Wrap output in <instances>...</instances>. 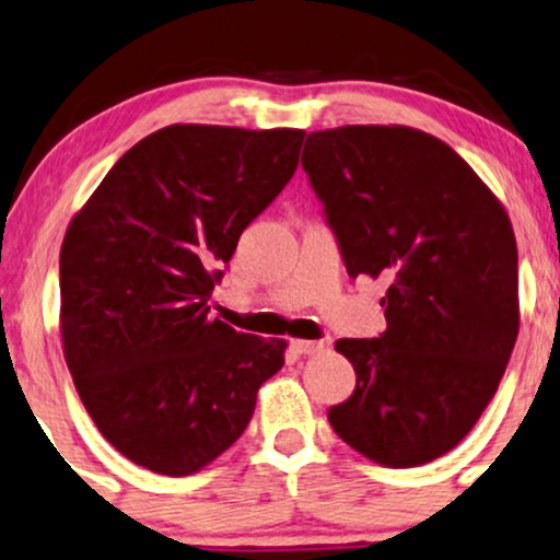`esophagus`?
<instances>
[{"label":"esophagus","mask_w":560,"mask_h":560,"mask_svg":"<svg viewBox=\"0 0 560 560\" xmlns=\"http://www.w3.org/2000/svg\"><path fill=\"white\" fill-rule=\"evenodd\" d=\"M293 353L299 355H314V353H322L324 350V342H314V340H293L291 342Z\"/></svg>","instance_id":"obj_1"}]
</instances>
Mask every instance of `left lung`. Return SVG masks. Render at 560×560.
Masks as SVG:
<instances>
[{"instance_id": "1", "label": "left lung", "mask_w": 560, "mask_h": 560, "mask_svg": "<svg viewBox=\"0 0 560 560\" xmlns=\"http://www.w3.org/2000/svg\"><path fill=\"white\" fill-rule=\"evenodd\" d=\"M301 165L350 278L389 280L384 332L335 342L355 389L329 425L378 465H425L472 431L512 358V223L446 142L410 127L312 132Z\"/></svg>"}]
</instances>
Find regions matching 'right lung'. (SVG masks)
Returning a JSON list of instances; mask_svg holds the SVG:
<instances>
[{"label": "right lung", "mask_w": 560, "mask_h": 560, "mask_svg": "<svg viewBox=\"0 0 560 560\" xmlns=\"http://www.w3.org/2000/svg\"><path fill=\"white\" fill-rule=\"evenodd\" d=\"M301 129L174 124L127 150L67 228L61 342L98 431L135 465L191 475L246 431L285 340L210 319L241 233L285 189Z\"/></svg>", "instance_id": "obj_1"}]
</instances>
